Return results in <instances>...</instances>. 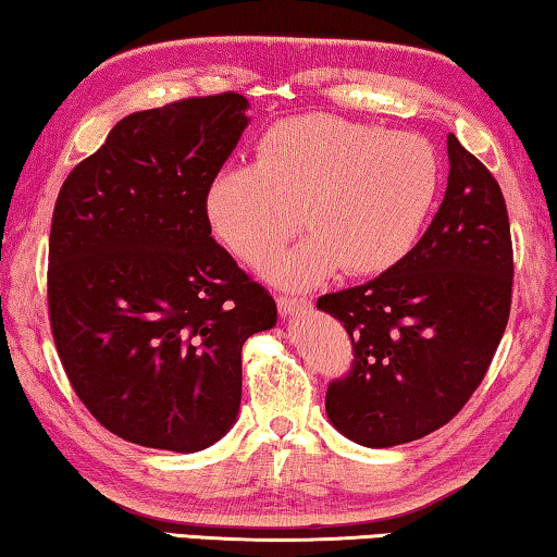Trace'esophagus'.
I'll use <instances>...</instances> for the list:
<instances>
[{
  "mask_svg": "<svg viewBox=\"0 0 557 557\" xmlns=\"http://www.w3.org/2000/svg\"><path fill=\"white\" fill-rule=\"evenodd\" d=\"M277 307H280V314L282 317H297L301 312H307L309 307H312V301L307 297H277Z\"/></svg>",
  "mask_w": 557,
  "mask_h": 557,
  "instance_id": "esophagus-1",
  "label": "esophagus"
}]
</instances>
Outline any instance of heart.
I'll use <instances>...</instances> for the list:
<instances>
[{
    "label": "heart",
    "instance_id": "heart-1",
    "mask_svg": "<svg viewBox=\"0 0 557 557\" xmlns=\"http://www.w3.org/2000/svg\"><path fill=\"white\" fill-rule=\"evenodd\" d=\"M442 182L437 152L410 132L336 115L282 120L262 135L258 162L225 164L206 186L215 235L243 260L272 256L297 228V245L265 265L285 287H309L342 268L379 275L408 256Z\"/></svg>",
    "mask_w": 557,
    "mask_h": 557
}]
</instances>
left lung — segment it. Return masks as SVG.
Segmentation results:
<instances>
[{"label":"left lung","mask_w":557,"mask_h":557,"mask_svg":"<svg viewBox=\"0 0 557 557\" xmlns=\"http://www.w3.org/2000/svg\"><path fill=\"white\" fill-rule=\"evenodd\" d=\"M447 154L445 199L408 256L317 299L354 344L351 371L326 391V414L356 445H405L447 425L484 381L511 312L502 188L451 132Z\"/></svg>","instance_id":"left-lung-1"}]
</instances>
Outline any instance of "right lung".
I'll use <instances>...</instances> for the list:
<instances>
[{"instance_id": "right-lung-1", "label": "right lung", "mask_w": 557, "mask_h": 557, "mask_svg": "<svg viewBox=\"0 0 557 557\" xmlns=\"http://www.w3.org/2000/svg\"><path fill=\"white\" fill-rule=\"evenodd\" d=\"M238 92L132 112L55 199L49 314L73 391L143 447L201 451L240 410V351L277 324L211 235L206 186L250 117Z\"/></svg>"}]
</instances>
